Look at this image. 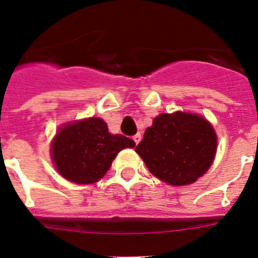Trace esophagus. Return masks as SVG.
<instances>
[{"label":"esophagus","mask_w":258,"mask_h":258,"mask_svg":"<svg viewBox=\"0 0 258 258\" xmlns=\"http://www.w3.org/2000/svg\"><path fill=\"white\" fill-rule=\"evenodd\" d=\"M133 140H134V142H136L137 145H138V143L141 142V140H142V137H141V134H140V133H137L136 136L133 137Z\"/></svg>","instance_id":"1"}]
</instances>
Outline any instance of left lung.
Masks as SVG:
<instances>
[{"instance_id": "1", "label": "left lung", "mask_w": 258, "mask_h": 258, "mask_svg": "<svg viewBox=\"0 0 258 258\" xmlns=\"http://www.w3.org/2000/svg\"><path fill=\"white\" fill-rule=\"evenodd\" d=\"M217 136L206 118L187 112L161 113L136 147L150 172L173 186L192 183L212 165Z\"/></svg>"}]
</instances>
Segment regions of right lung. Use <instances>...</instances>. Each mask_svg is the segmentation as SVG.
<instances>
[{
  "mask_svg": "<svg viewBox=\"0 0 258 258\" xmlns=\"http://www.w3.org/2000/svg\"><path fill=\"white\" fill-rule=\"evenodd\" d=\"M134 146L122 134L108 133L102 118L90 117L61 127L52 141V160L68 181L94 183L106 174L118 152Z\"/></svg>",
  "mask_w": 258,
  "mask_h": 258,
  "instance_id": "1",
  "label": "right lung"
}]
</instances>
